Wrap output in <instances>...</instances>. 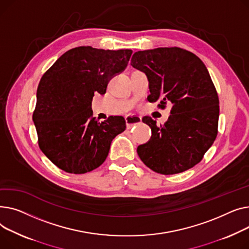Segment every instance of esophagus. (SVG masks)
<instances>
[{
  "mask_svg": "<svg viewBox=\"0 0 249 249\" xmlns=\"http://www.w3.org/2000/svg\"><path fill=\"white\" fill-rule=\"evenodd\" d=\"M142 123V119L137 115H127L125 116V124L127 128L133 127L136 124H139Z\"/></svg>",
  "mask_w": 249,
  "mask_h": 249,
  "instance_id": "esophagus-1",
  "label": "esophagus"
}]
</instances>
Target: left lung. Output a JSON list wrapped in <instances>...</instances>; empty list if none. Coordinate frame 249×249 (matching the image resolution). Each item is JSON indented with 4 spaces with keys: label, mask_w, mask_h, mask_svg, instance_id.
<instances>
[{
    "label": "left lung",
    "mask_w": 249,
    "mask_h": 249,
    "mask_svg": "<svg viewBox=\"0 0 249 249\" xmlns=\"http://www.w3.org/2000/svg\"><path fill=\"white\" fill-rule=\"evenodd\" d=\"M130 62L148 76V100H159L160 108L172 104L163 125H157L151 116L142 118L152 129V137L138 147L139 157L145 166L162 175L193 168L218 133L219 98L206 66L194 53L179 47L138 51Z\"/></svg>",
    "instance_id": "left-lung-1"
}]
</instances>
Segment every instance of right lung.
<instances>
[{
    "label": "right lung",
    "mask_w": 249,
    "mask_h": 249,
    "mask_svg": "<svg viewBox=\"0 0 249 249\" xmlns=\"http://www.w3.org/2000/svg\"><path fill=\"white\" fill-rule=\"evenodd\" d=\"M130 49L80 46L68 50L43 74L33 111L38 144L62 171L84 174L105 162L112 140L125 129L123 116L95 120L91 100L105 94L109 79L122 72Z\"/></svg>",
    "instance_id": "obj_1"
}]
</instances>
